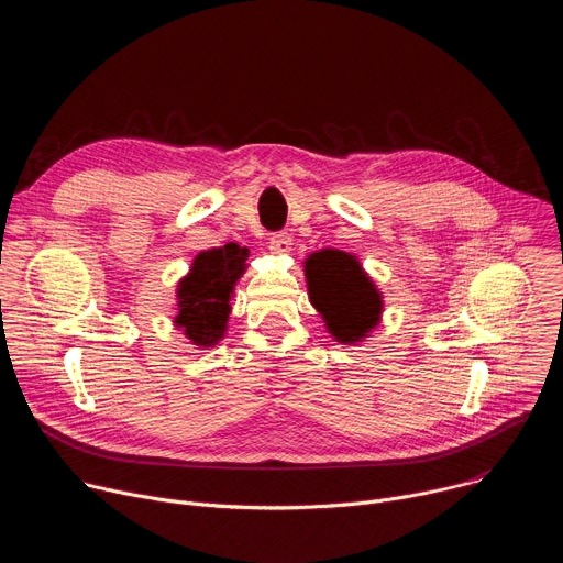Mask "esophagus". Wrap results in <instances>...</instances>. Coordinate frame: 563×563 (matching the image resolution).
Here are the masks:
<instances>
[{"mask_svg": "<svg viewBox=\"0 0 563 563\" xmlns=\"http://www.w3.org/2000/svg\"><path fill=\"white\" fill-rule=\"evenodd\" d=\"M269 250L274 254H287L291 250V238L285 231H274L269 235Z\"/></svg>", "mask_w": 563, "mask_h": 563, "instance_id": "obj_1", "label": "esophagus"}]
</instances>
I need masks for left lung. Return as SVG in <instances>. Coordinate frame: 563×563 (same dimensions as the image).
<instances>
[{
	"mask_svg": "<svg viewBox=\"0 0 563 563\" xmlns=\"http://www.w3.org/2000/svg\"><path fill=\"white\" fill-rule=\"evenodd\" d=\"M311 305L339 343H358L380 320L383 300L356 256L339 250L316 252L305 261Z\"/></svg>",
	"mask_w": 563,
	"mask_h": 563,
	"instance_id": "left-lung-1",
	"label": "left lung"
}]
</instances>
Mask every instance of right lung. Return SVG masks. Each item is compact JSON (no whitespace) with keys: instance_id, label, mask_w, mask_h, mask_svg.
Wrapping results in <instances>:
<instances>
[{"instance_id":"add662e5","label":"right lung","mask_w":563,"mask_h":563,"mask_svg":"<svg viewBox=\"0 0 563 563\" xmlns=\"http://www.w3.org/2000/svg\"><path fill=\"white\" fill-rule=\"evenodd\" d=\"M247 247L227 243L200 252L191 272L178 285L176 328L198 347H213L227 332L231 294L235 280L245 274Z\"/></svg>"}]
</instances>
